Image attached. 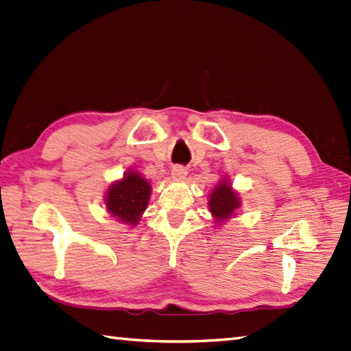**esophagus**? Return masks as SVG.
<instances>
[{
    "instance_id": "obj_1",
    "label": "esophagus",
    "mask_w": 351,
    "mask_h": 351,
    "mask_svg": "<svg viewBox=\"0 0 351 351\" xmlns=\"http://www.w3.org/2000/svg\"><path fill=\"white\" fill-rule=\"evenodd\" d=\"M171 176H173L174 180L182 182V180H184L186 176H188V171H186V168H183V167H174L173 169H171Z\"/></svg>"
}]
</instances>
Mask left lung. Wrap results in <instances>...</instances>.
Segmentation results:
<instances>
[{"label": "left lung", "mask_w": 351, "mask_h": 351, "mask_svg": "<svg viewBox=\"0 0 351 351\" xmlns=\"http://www.w3.org/2000/svg\"><path fill=\"white\" fill-rule=\"evenodd\" d=\"M240 206V193L232 188L228 177H222L208 195V212L212 213L213 223L216 227H222L237 215Z\"/></svg>", "instance_id": "left-lung-1"}]
</instances>
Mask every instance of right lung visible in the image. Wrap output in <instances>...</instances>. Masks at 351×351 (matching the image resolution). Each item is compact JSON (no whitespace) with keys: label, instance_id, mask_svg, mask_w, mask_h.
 Masks as SVG:
<instances>
[{"label":"right lung","instance_id":"right-lung-1","mask_svg":"<svg viewBox=\"0 0 351 351\" xmlns=\"http://www.w3.org/2000/svg\"><path fill=\"white\" fill-rule=\"evenodd\" d=\"M152 184L135 169H129L105 192L106 212L121 223L136 227L149 206Z\"/></svg>","mask_w":351,"mask_h":351}]
</instances>
